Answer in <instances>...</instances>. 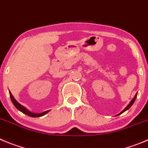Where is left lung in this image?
<instances>
[{
  "label": "left lung",
  "mask_w": 148,
  "mask_h": 148,
  "mask_svg": "<svg viewBox=\"0 0 148 148\" xmlns=\"http://www.w3.org/2000/svg\"><path fill=\"white\" fill-rule=\"evenodd\" d=\"M136 96H137V93H136V94H135V96H134V98H133V99H132V101H131V102H129V105H127V106H126V108H125V109H124V110H123V111H121V112H120V113H119V115H120V114L123 113V112H125V111H126V110H129V108H131V107H132V105H133V104H134V102L135 99H136Z\"/></svg>",
  "instance_id": "left-lung-1"
}]
</instances>
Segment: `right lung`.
I'll use <instances>...</instances> for the list:
<instances>
[{"mask_svg": "<svg viewBox=\"0 0 148 148\" xmlns=\"http://www.w3.org/2000/svg\"><path fill=\"white\" fill-rule=\"evenodd\" d=\"M9 94H10V97H11V99H12V102H13V104H14V105L15 106V108H16V109L19 110V111H21L22 112H23V113L29 115V116H31V117H34V118L40 117V116H43V115H44L45 114L47 113L48 112H49V110L45 111V112H41V113H34V112H30V111L28 110L27 109H26L25 107L22 106V105H20V104H19V102H18L17 101L14 99V97L13 95H12V93L10 92V91H9Z\"/></svg>", "mask_w": 148, "mask_h": 148, "instance_id": "1", "label": "right lung"}]
</instances>
